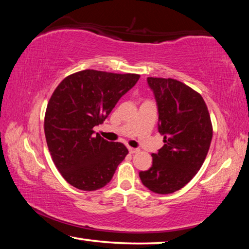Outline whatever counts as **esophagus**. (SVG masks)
<instances>
[{
    "label": "esophagus",
    "mask_w": 249,
    "mask_h": 249,
    "mask_svg": "<svg viewBox=\"0 0 249 249\" xmlns=\"http://www.w3.org/2000/svg\"><path fill=\"white\" fill-rule=\"evenodd\" d=\"M128 151H129L130 154H136V153H138V151H140V150H138L137 148H133V147H128Z\"/></svg>",
    "instance_id": "obj_1"
}]
</instances>
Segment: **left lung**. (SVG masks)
<instances>
[{
    "mask_svg": "<svg viewBox=\"0 0 249 249\" xmlns=\"http://www.w3.org/2000/svg\"><path fill=\"white\" fill-rule=\"evenodd\" d=\"M158 105V130L163 145L153 166L141 171L150 191L168 195L183 188L203 165L213 136L208 107L200 93L171 78H147Z\"/></svg>",
    "mask_w": 249,
    "mask_h": 249,
    "instance_id": "8db88e82",
    "label": "left lung"
}]
</instances>
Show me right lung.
<instances>
[{
	"label": "right lung",
	"mask_w": 249,
	"mask_h": 249,
	"mask_svg": "<svg viewBox=\"0 0 249 249\" xmlns=\"http://www.w3.org/2000/svg\"><path fill=\"white\" fill-rule=\"evenodd\" d=\"M141 75L87 69L66 77L49 99L45 136L57 169L67 182L94 191L111 181L128 150L105 141L93 127L102 124Z\"/></svg>",
	"instance_id": "add662e5"
}]
</instances>
